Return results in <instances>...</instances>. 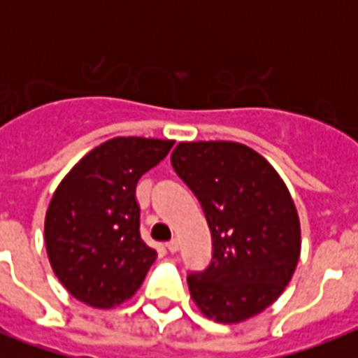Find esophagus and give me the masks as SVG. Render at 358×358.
I'll return each instance as SVG.
<instances>
[{
	"label": "esophagus",
	"instance_id": "1",
	"mask_svg": "<svg viewBox=\"0 0 358 358\" xmlns=\"http://www.w3.org/2000/svg\"><path fill=\"white\" fill-rule=\"evenodd\" d=\"M178 249H180V243H178V239H171V241H169L167 243V250L169 252H178Z\"/></svg>",
	"mask_w": 358,
	"mask_h": 358
}]
</instances>
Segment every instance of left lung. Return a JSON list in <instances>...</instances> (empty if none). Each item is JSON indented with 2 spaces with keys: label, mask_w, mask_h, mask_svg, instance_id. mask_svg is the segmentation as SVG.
<instances>
[{
  "label": "left lung",
  "mask_w": 358,
  "mask_h": 358,
  "mask_svg": "<svg viewBox=\"0 0 358 358\" xmlns=\"http://www.w3.org/2000/svg\"><path fill=\"white\" fill-rule=\"evenodd\" d=\"M171 163L212 232V260L187 275L191 297L219 323L260 314L299 260V217L288 187L258 152L232 141L180 143Z\"/></svg>",
  "instance_id": "1"
}]
</instances>
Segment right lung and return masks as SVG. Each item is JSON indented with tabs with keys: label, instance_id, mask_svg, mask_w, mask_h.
Segmentation results:
<instances>
[{
	"label": "right lung",
	"instance_id": "obj_1",
	"mask_svg": "<svg viewBox=\"0 0 358 358\" xmlns=\"http://www.w3.org/2000/svg\"><path fill=\"white\" fill-rule=\"evenodd\" d=\"M174 141L115 137L91 150L59 184L44 223L48 258L64 288L94 308L139 289L157 252L141 238L137 182Z\"/></svg>",
	"mask_w": 358,
	"mask_h": 358
}]
</instances>
